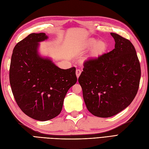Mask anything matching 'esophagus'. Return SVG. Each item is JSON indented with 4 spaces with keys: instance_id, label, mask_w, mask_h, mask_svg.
I'll return each instance as SVG.
<instances>
[{
    "instance_id": "34e87169",
    "label": "esophagus",
    "mask_w": 149,
    "mask_h": 149,
    "mask_svg": "<svg viewBox=\"0 0 149 149\" xmlns=\"http://www.w3.org/2000/svg\"><path fill=\"white\" fill-rule=\"evenodd\" d=\"M81 70H79V69L76 70V76H77V78H79V75L81 74Z\"/></svg>"
}]
</instances>
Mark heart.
Here are the masks:
<instances>
[{"label": "heart", "mask_w": 149, "mask_h": 149, "mask_svg": "<svg viewBox=\"0 0 149 149\" xmlns=\"http://www.w3.org/2000/svg\"><path fill=\"white\" fill-rule=\"evenodd\" d=\"M86 47L87 48H92L91 50V55L93 57H98L106 52L107 49V44L105 42L102 40H99L95 38H90L87 40L86 43Z\"/></svg>", "instance_id": "obj_1"}]
</instances>
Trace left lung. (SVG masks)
Listing matches in <instances>:
<instances>
[{
    "mask_svg": "<svg viewBox=\"0 0 149 149\" xmlns=\"http://www.w3.org/2000/svg\"><path fill=\"white\" fill-rule=\"evenodd\" d=\"M115 48L84 63L78 82L88 110L100 118H109L125 109L136 97L141 65L132 43L111 33Z\"/></svg>",
    "mask_w": 149,
    "mask_h": 149,
    "instance_id": "1",
    "label": "left lung"
}]
</instances>
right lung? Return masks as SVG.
Segmentation results:
<instances>
[{"mask_svg": "<svg viewBox=\"0 0 149 149\" xmlns=\"http://www.w3.org/2000/svg\"><path fill=\"white\" fill-rule=\"evenodd\" d=\"M45 33H31L13 48L10 84L16 102L30 118L40 121L59 115L69 89L77 81L76 68L63 70L48 58L39 55V42Z\"/></svg>", "mask_w": 149, "mask_h": 149, "instance_id": "obj_1", "label": "right lung"}]
</instances>
